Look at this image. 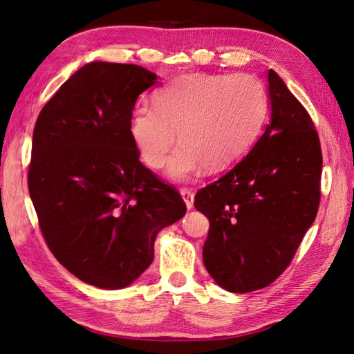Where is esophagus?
I'll use <instances>...</instances> for the list:
<instances>
[{
  "label": "esophagus",
  "instance_id": "34e87169",
  "mask_svg": "<svg viewBox=\"0 0 354 354\" xmlns=\"http://www.w3.org/2000/svg\"><path fill=\"white\" fill-rule=\"evenodd\" d=\"M179 193H181V196H183V199H184V202H185L187 209H192V208H193V202H194V194H193V192L189 190V189H183Z\"/></svg>",
  "mask_w": 354,
  "mask_h": 354
}]
</instances>
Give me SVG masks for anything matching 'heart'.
I'll list each match as a JSON object with an SVG mask.
<instances>
[{
  "instance_id": "b5f03b06",
  "label": "heart",
  "mask_w": 354,
  "mask_h": 354,
  "mask_svg": "<svg viewBox=\"0 0 354 354\" xmlns=\"http://www.w3.org/2000/svg\"><path fill=\"white\" fill-rule=\"evenodd\" d=\"M268 97L252 74H185L155 94V108L138 104L129 135L141 160L173 181H190L205 169L219 171L239 161L265 126Z\"/></svg>"
}]
</instances>
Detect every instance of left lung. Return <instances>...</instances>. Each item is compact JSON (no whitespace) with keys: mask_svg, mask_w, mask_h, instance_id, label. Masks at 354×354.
Instances as JSON below:
<instances>
[{"mask_svg":"<svg viewBox=\"0 0 354 354\" xmlns=\"http://www.w3.org/2000/svg\"><path fill=\"white\" fill-rule=\"evenodd\" d=\"M266 77L265 132L242 161L194 196V207L209 221L205 269L234 293L277 280L319 207L322 156L312 118L274 70Z\"/></svg>","mask_w":354,"mask_h":354,"instance_id":"left-lung-1","label":"left lung"}]
</instances>
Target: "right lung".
I'll return each instance as SVG.
<instances>
[{"label": "right lung", "mask_w": 354, "mask_h": 354, "mask_svg": "<svg viewBox=\"0 0 354 354\" xmlns=\"http://www.w3.org/2000/svg\"><path fill=\"white\" fill-rule=\"evenodd\" d=\"M158 82L132 64L89 62L42 108L33 131L28 192L62 266L100 289H123L153 261L162 228L183 219L179 193L140 162L129 120Z\"/></svg>", "instance_id": "right-lung-1"}]
</instances>
